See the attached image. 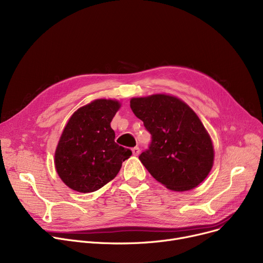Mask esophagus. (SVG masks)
I'll return each mask as SVG.
<instances>
[{"label":"esophagus","instance_id":"34e87169","mask_svg":"<svg viewBox=\"0 0 263 263\" xmlns=\"http://www.w3.org/2000/svg\"><path fill=\"white\" fill-rule=\"evenodd\" d=\"M140 153H141V150H140V147H134V148H132V154L134 155V156H139L140 155Z\"/></svg>","mask_w":263,"mask_h":263}]
</instances>
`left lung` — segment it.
Listing matches in <instances>:
<instances>
[{
	"label": "left lung",
	"mask_w": 263,
	"mask_h": 263,
	"mask_svg": "<svg viewBox=\"0 0 263 263\" xmlns=\"http://www.w3.org/2000/svg\"><path fill=\"white\" fill-rule=\"evenodd\" d=\"M130 106L151 134L148 149L139 157L150 175L177 192L201 183L213 166L214 150L194 110L168 95L133 98Z\"/></svg>",
	"instance_id": "left-lung-1"
}]
</instances>
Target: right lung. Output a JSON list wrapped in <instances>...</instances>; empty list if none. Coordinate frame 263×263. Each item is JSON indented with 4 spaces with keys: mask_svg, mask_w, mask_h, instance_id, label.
I'll list each match as a JSON object with an SVG mask.
<instances>
[{
    "mask_svg": "<svg viewBox=\"0 0 263 263\" xmlns=\"http://www.w3.org/2000/svg\"><path fill=\"white\" fill-rule=\"evenodd\" d=\"M120 107L98 99L80 107L67 122L55 151V168L70 189L90 193L116 177L132 151L115 143L110 121Z\"/></svg>",
    "mask_w": 263,
    "mask_h": 263,
    "instance_id": "add662e5",
    "label": "right lung"
}]
</instances>
